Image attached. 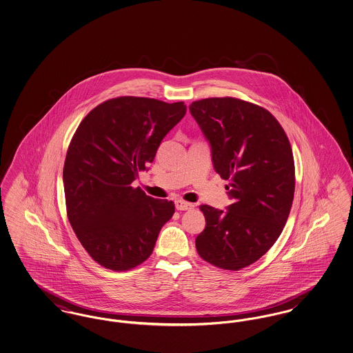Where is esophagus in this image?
<instances>
[{
	"label": "esophagus",
	"mask_w": 353,
	"mask_h": 353,
	"mask_svg": "<svg viewBox=\"0 0 353 353\" xmlns=\"http://www.w3.org/2000/svg\"><path fill=\"white\" fill-rule=\"evenodd\" d=\"M193 208H194V205L190 203V202H186L184 200H177L176 201V209L177 210H190Z\"/></svg>",
	"instance_id": "esophagus-1"
}]
</instances>
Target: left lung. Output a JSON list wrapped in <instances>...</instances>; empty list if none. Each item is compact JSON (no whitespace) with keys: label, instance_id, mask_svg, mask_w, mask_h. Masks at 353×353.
<instances>
[{"label":"left lung","instance_id":"8db88e82","mask_svg":"<svg viewBox=\"0 0 353 353\" xmlns=\"http://www.w3.org/2000/svg\"><path fill=\"white\" fill-rule=\"evenodd\" d=\"M189 111L234 200L228 210L200 206L206 226L196 238L197 252L216 268L238 271L269 252L285 228L295 190L292 150L279 121L256 104L208 98Z\"/></svg>","mask_w":353,"mask_h":353}]
</instances>
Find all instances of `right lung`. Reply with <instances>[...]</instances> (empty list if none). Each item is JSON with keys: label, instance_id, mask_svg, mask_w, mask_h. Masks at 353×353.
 I'll return each mask as SVG.
<instances>
[{"label": "right lung", "instance_id": "add662e5", "mask_svg": "<svg viewBox=\"0 0 353 353\" xmlns=\"http://www.w3.org/2000/svg\"><path fill=\"white\" fill-rule=\"evenodd\" d=\"M185 112L184 101L120 97L97 105L72 136L63 167L68 221L103 268L127 271L143 263L172 219L173 201L131 185Z\"/></svg>", "mask_w": 353, "mask_h": 353}]
</instances>
